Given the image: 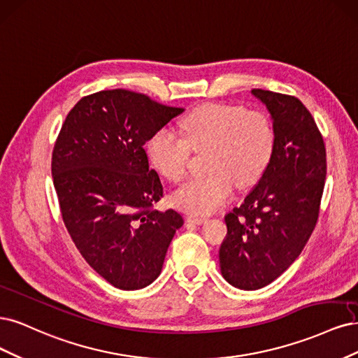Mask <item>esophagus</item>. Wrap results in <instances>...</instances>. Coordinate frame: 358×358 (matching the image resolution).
<instances>
[{"label": "esophagus", "instance_id": "1", "mask_svg": "<svg viewBox=\"0 0 358 358\" xmlns=\"http://www.w3.org/2000/svg\"><path fill=\"white\" fill-rule=\"evenodd\" d=\"M187 222L193 223V224H202V223L206 222V217H202V215H189L187 217Z\"/></svg>", "mask_w": 358, "mask_h": 358}]
</instances>
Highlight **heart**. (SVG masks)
<instances>
[{
    "mask_svg": "<svg viewBox=\"0 0 358 358\" xmlns=\"http://www.w3.org/2000/svg\"><path fill=\"white\" fill-rule=\"evenodd\" d=\"M181 136L171 128L150 135L145 155L160 176L180 181L187 172L190 150L210 148L208 177L190 178L172 201L190 214H211L238 187L255 184L273 156L275 132L266 114L239 106L203 103L180 122Z\"/></svg>",
    "mask_w": 358,
    "mask_h": 358,
    "instance_id": "heart-1",
    "label": "heart"
}]
</instances>
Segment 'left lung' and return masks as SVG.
Returning <instances> with one entry per match:
<instances>
[{
	"mask_svg": "<svg viewBox=\"0 0 358 358\" xmlns=\"http://www.w3.org/2000/svg\"><path fill=\"white\" fill-rule=\"evenodd\" d=\"M271 114L273 156L244 203L226 214L223 278L259 290L292 266L315 229L326 181V147L314 117L294 96L252 89Z\"/></svg>",
	"mask_w": 358,
	"mask_h": 358,
	"instance_id": "obj_1",
	"label": "left lung"
}]
</instances>
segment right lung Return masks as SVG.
<instances>
[{
	"label": "right lung",
	"instance_id": "add662e5",
	"mask_svg": "<svg viewBox=\"0 0 358 358\" xmlns=\"http://www.w3.org/2000/svg\"><path fill=\"white\" fill-rule=\"evenodd\" d=\"M184 108L124 89L101 90L68 113L52 156L65 227L80 255L120 290H140L162 271L182 217L152 210L164 186L144 144Z\"/></svg>",
	"mask_w": 358,
	"mask_h": 358
}]
</instances>
